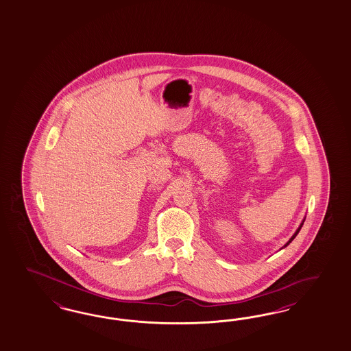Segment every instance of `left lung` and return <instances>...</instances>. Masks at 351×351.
<instances>
[{
    "instance_id": "1",
    "label": "left lung",
    "mask_w": 351,
    "mask_h": 351,
    "mask_svg": "<svg viewBox=\"0 0 351 351\" xmlns=\"http://www.w3.org/2000/svg\"><path fill=\"white\" fill-rule=\"evenodd\" d=\"M304 219H306V217H304ZM304 219H303L302 223H301V224H300V227H298V228H297V230H295V232H294V234H293V236H291V237H290L289 241L287 242V243H285V245H284V246H282V247H281V249H284V247H287V246H288V245H289L290 242L293 241V240H294V239H295V236H297V234H298V232H300V230H301V228H302L303 223H304Z\"/></svg>"
}]
</instances>
